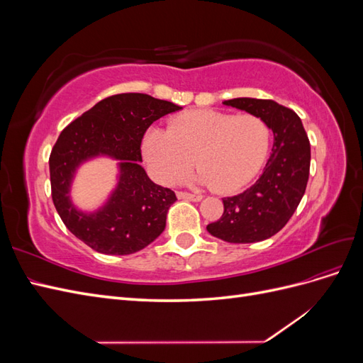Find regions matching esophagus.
Returning a JSON list of instances; mask_svg holds the SVG:
<instances>
[{
	"instance_id": "esophagus-1",
	"label": "esophagus",
	"mask_w": 363,
	"mask_h": 363,
	"mask_svg": "<svg viewBox=\"0 0 363 363\" xmlns=\"http://www.w3.org/2000/svg\"><path fill=\"white\" fill-rule=\"evenodd\" d=\"M177 196L180 200H189V201H200L203 196L199 194H189V192H177Z\"/></svg>"
}]
</instances>
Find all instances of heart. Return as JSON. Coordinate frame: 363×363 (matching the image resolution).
Masks as SVG:
<instances>
[{
  "instance_id": "heart-1",
  "label": "heart",
  "mask_w": 363,
  "mask_h": 363,
  "mask_svg": "<svg viewBox=\"0 0 363 363\" xmlns=\"http://www.w3.org/2000/svg\"><path fill=\"white\" fill-rule=\"evenodd\" d=\"M269 139V127L257 115L196 111L172 118L168 131L148 130L142 152L151 174L164 184L183 182L195 162L203 184L233 192L262 168Z\"/></svg>"
}]
</instances>
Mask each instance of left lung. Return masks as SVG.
Returning <instances> with one entry per match:
<instances>
[{
  "label": "left lung",
  "instance_id": "obj_1",
  "mask_svg": "<svg viewBox=\"0 0 363 363\" xmlns=\"http://www.w3.org/2000/svg\"><path fill=\"white\" fill-rule=\"evenodd\" d=\"M224 104L260 116L272 130L274 145L259 180L223 199L224 213L207 232L230 244L259 242L279 233L303 199L311 169L309 138L298 115L272 100L233 98Z\"/></svg>",
  "mask_w": 363,
  "mask_h": 363
}]
</instances>
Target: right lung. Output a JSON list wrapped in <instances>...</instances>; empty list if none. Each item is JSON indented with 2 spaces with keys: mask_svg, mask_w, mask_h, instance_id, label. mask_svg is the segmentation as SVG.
I'll return each instance as SVG.
<instances>
[{
  "mask_svg": "<svg viewBox=\"0 0 363 363\" xmlns=\"http://www.w3.org/2000/svg\"><path fill=\"white\" fill-rule=\"evenodd\" d=\"M180 106L147 94H118L96 103L65 127L50 155L51 196L69 232L103 255H131L150 245L167 225L177 196L152 183L140 167V144L147 128ZM106 154L121 160L120 183L104 208L83 214L69 200L76 167Z\"/></svg>",
  "mask_w": 363,
  "mask_h": 363,
  "instance_id": "add662e5",
  "label": "right lung"
}]
</instances>
